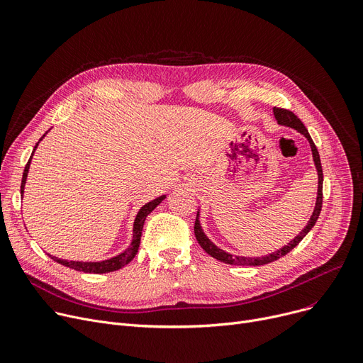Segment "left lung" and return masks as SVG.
Listing matches in <instances>:
<instances>
[{
    "label": "left lung",
    "mask_w": 363,
    "mask_h": 363,
    "mask_svg": "<svg viewBox=\"0 0 363 363\" xmlns=\"http://www.w3.org/2000/svg\"><path fill=\"white\" fill-rule=\"evenodd\" d=\"M274 114H275V119L278 121L279 125H284V126H290L296 130H298L300 133H303L304 137L308 138V141L311 143V147H312V155H313V162H315V166H316V170H318V197H316V204H315V211L306 225V228L294 238L289 242V245H284L282 249L268 255V256H263V257H242V256H233L230 253H226L223 250H220L219 247H216L211 240H208L203 230L200 226V220H199V213H197V218H196V223H194V234H196V238L199 241V244L201 245V249L207 253L211 255L212 257L223 262V263H228V264H241V266H260V264H266V263H271L274 260H278L279 257L285 256L287 253H290L294 247L306 237V234L312 230L313 225L316 223L319 215H320V208H322V184H323V174H322V166H320V159H319V152H318V148L315 145V143L312 141L309 132L306 129V126H304L301 123V121L296 116V114L290 110H285V108H278V107H274Z\"/></svg>",
    "instance_id": "8db88e82"
}]
</instances>
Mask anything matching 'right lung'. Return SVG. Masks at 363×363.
<instances>
[{"label":"right lung","instance_id":"add662e5","mask_svg":"<svg viewBox=\"0 0 363 363\" xmlns=\"http://www.w3.org/2000/svg\"><path fill=\"white\" fill-rule=\"evenodd\" d=\"M44 138V137H43ZM41 138V140H43ZM38 147V144L35 145V148ZM33 148V150H35ZM33 155V152H32ZM32 159V156H30ZM30 159L29 162L26 163L25 166V170H23V178H22V185H21V193L23 194V189H25V184H26V178H28V172H29V164H30ZM164 196L162 197H157L156 200H152L147 204H144L140 212L135 218V222H133V238H132V242L130 245L128 247V249L121 253L119 256L116 257H111L108 260H103V262H73V260H63V259H57L54 256H50L52 260H55L57 263L60 264H65L67 266V268L70 269H74V271H79V272H86V274H107V272H113V271H118L121 268H123L125 264H128L133 257H135L137 252H138V247H140V241H141V233H143V226H144V220L145 218L155 211V208L163 201Z\"/></svg>","mask_w":363,"mask_h":363}]
</instances>
